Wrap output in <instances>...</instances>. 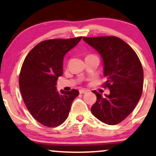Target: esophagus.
<instances>
[{
  "label": "esophagus",
  "instance_id": "obj_1",
  "mask_svg": "<svg viewBox=\"0 0 156 156\" xmlns=\"http://www.w3.org/2000/svg\"><path fill=\"white\" fill-rule=\"evenodd\" d=\"M79 92L80 94H85L88 92V90L86 89H80L79 90Z\"/></svg>",
  "mask_w": 156,
  "mask_h": 156
}]
</instances>
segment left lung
<instances>
[{
    "mask_svg": "<svg viewBox=\"0 0 156 156\" xmlns=\"http://www.w3.org/2000/svg\"><path fill=\"white\" fill-rule=\"evenodd\" d=\"M101 56L105 86L110 94L97 91V101L91 108L92 114L102 123L115 125L123 121L135 108L143 89V70L140 59L126 43L117 37H83Z\"/></svg>",
    "mask_w": 156,
    "mask_h": 156,
    "instance_id": "8db88e82",
    "label": "left lung"
}]
</instances>
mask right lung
I'll list each match as a JSON object with an SVG mask.
<instances>
[{"label": "right lung", "mask_w": 156, "mask_h": 156, "mask_svg": "<svg viewBox=\"0 0 156 156\" xmlns=\"http://www.w3.org/2000/svg\"><path fill=\"white\" fill-rule=\"evenodd\" d=\"M54 39L41 42L27 54L20 75L22 98L33 117L48 127L58 126L67 119L78 90H57L58 78L63 73L64 57L81 40Z\"/></svg>", "instance_id": "obj_1"}]
</instances>
